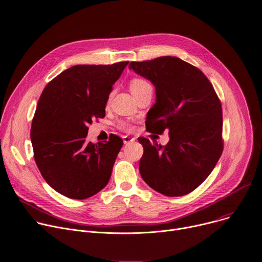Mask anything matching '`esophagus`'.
<instances>
[{"mask_svg":"<svg viewBox=\"0 0 262 262\" xmlns=\"http://www.w3.org/2000/svg\"><path fill=\"white\" fill-rule=\"evenodd\" d=\"M133 141H135V138H132V137H129V136H124V137H123V142H124V144H128V143H130V142H133Z\"/></svg>","mask_w":262,"mask_h":262,"instance_id":"1","label":"esophagus"}]
</instances>
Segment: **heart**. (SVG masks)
Returning a JSON list of instances; mask_svg holds the SVG:
<instances>
[{
    "instance_id": "heart-1",
    "label": "heart",
    "mask_w": 262,
    "mask_h": 262,
    "mask_svg": "<svg viewBox=\"0 0 262 262\" xmlns=\"http://www.w3.org/2000/svg\"><path fill=\"white\" fill-rule=\"evenodd\" d=\"M129 87H130V91L133 93V95L136 97L138 96L139 94H141L145 91H152V86L151 84L143 79V78H135L130 81L129 83ZM120 128L124 129V130H130L132 129V126L129 123H127V122H121V123L119 124Z\"/></svg>"
}]
</instances>
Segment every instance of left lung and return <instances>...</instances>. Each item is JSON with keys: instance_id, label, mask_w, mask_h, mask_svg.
<instances>
[{"instance_id": "left-lung-1", "label": "left lung", "mask_w": 262, "mask_h": 262, "mask_svg": "<svg viewBox=\"0 0 262 262\" xmlns=\"http://www.w3.org/2000/svg\"><path fill=\"white\" fill-rule=\"evenodd\" d=\"M128 67L156 87V103L146 117L148 132L167 129L169 135L165 146L139 138L144 149L141 177L162 195H186L208 177L222 154L220 100L200 69L177 57L130 62Z\"/></svg>"}]
</instances>
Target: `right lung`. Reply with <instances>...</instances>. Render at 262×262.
Instances as JSON below:
<instances>
[{"instance_id":"add662e5","label":"right lung","mask_w":262,"mask_h":262,"mask_svg":"<svg viewBox=\"0 0 262 262\" xmlns=\"http://www.w3.org/2000/svg\"><path fill=\"white\" fill-rule=\"evenodd\" d=\"M128 62L75 65L44 89L32 120L33 157L44 180L71 199L90 198L106 186L123 145L116 135L86 142L89 125L104 118L113 85Z\"/></svg>"}]
</instances>
